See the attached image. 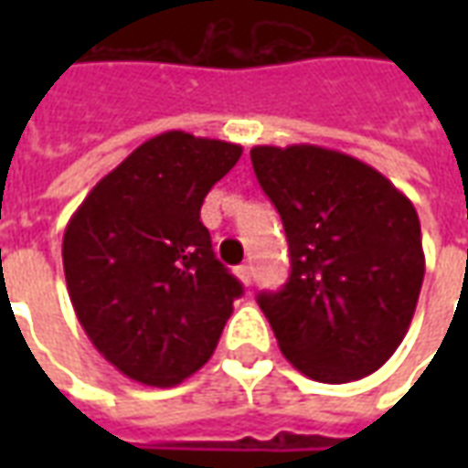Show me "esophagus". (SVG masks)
Masks as SVG:
<instances>
[{"instance_id":"1","label":"esophagus","mask_w":468,"mask_h":468,"mask_svg":"<svg viewBox=\"0 0 468 468\" xmlns=\"http://www.w3.org/2000/svg\"><path fill=\"white\" fill-rule=\"evenodd\" d=\"M235 275H238V281L243 285L253 283V268L250 265H240V268H235Z\"/></svg>"}]
</instances>
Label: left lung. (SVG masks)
<instances>
[{"label":"left lung","instance_id":"8db88e82","mask_svg":"<svg viewBox=\"0 0 468 468\" xmlns=\"http://www.w3.org/2000/svg\"><path fill=\"white\" fill-rule=\"evenodd\" d=\"M250 160L291 250L283 291L258 295L283 356L321 383L378 371L421 293L413 203L376 167L318 144H258Z\"/></svg>","mask_w":468,"mask_h":468}]
</instances>
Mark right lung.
Listing matches in <instances>:
<instances>
[{
  "instance_id": "add662e5",
  "label": "right lung",
  "mask_w": 468,
  "mask_h": 468,
  "mask_svg": "<svg viewBox=\"0 0 468 468\" xmlns=\"http://www.w3.org/2000/svg\"><path fill=\"white\" fill-rule=\"evenodd\" d=\"M243 147L154 134L87 193L62 238L67 291L97 351L144 386L203 368L243 293L213 253L200 207Z\"/></svg>"
}]
</instances>
